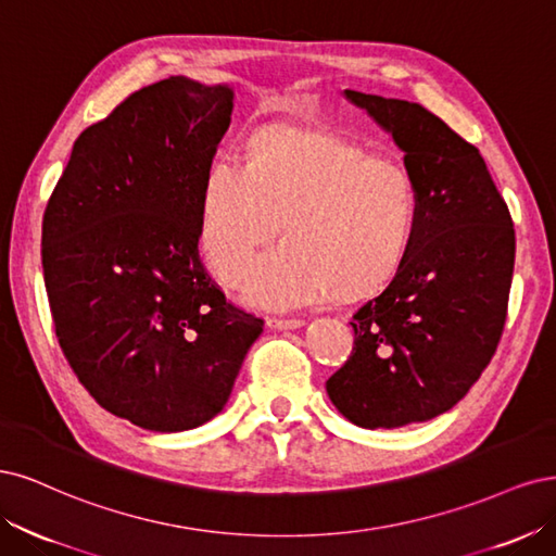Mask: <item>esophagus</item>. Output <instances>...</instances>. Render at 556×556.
Instances as JSON below:
<instances>
[{
	"instance_id": "34e87169",
	"label": "esophagus",
	"mask_w": 556,
	"mask_h": 556,
	"mask_svg": "<svg viewBox=\"0 0 556 556\" xmlns=\"http://www.w3.org/2000/svg\"><path fill=\"white\" fill-rule=\"evenodd\" d=\"M267 326L275 330H295L302 328L304 320L302 318H279V316H270L267 318Z\"/></svg>"
}]
</instances>
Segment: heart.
Wrapping results in <instances>:
<instances>
[{"label": "heart", "instance_id": "b5f03b06", "mask_svg": "<svg viewBox=\"0 0 556 556\" xmlns=\"http://www.w3.org/2000/svg\"><path fill=\"white\" fill-rule=\"evenodd\" d=\"M247 295L265 307H298L330 295L381 291L404 265L418 219L414 175L397 156L326 131L265 129L249 142L247 168L210 164L199 242L224 286L244 283L281 228Z\"/></svg>", "mask_w": 556, "mask_h": 556}]
</instances>
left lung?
Wrapping results in <instances>:
<instances>
[{
    "label": "left lung",
    "instance_id": "left-lung-1",
    "mask_svg": "<svg viewBox=\"0 0 556 556\" xmlns=\"http://www.w3.org/2000/svg\"><path fill=\"white\" fill-rule=\"evenodd\" d=\"M404 150L418 189L408 256L353 314V351L326 381L365 429L425 422L453 408L504 332L515 228L480 152L420 103L346 89Z\"/></svg>",
    "mask_w": 556,
    "mask_h": 556
}]
</instances>
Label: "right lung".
<instances>
[{"label":"right lung","instance_id":"1","mask_svg":"<svg viewBox=\"0 0 556 556\" xmlns=\"http://www.w3.org/2000/svg\"><path fill=\"white\" fill-rule=\"evenodd\" d=\"M230 111L226 85L138 89L78 136L43 214L62 353L97 404L150 432L217 416L263 332L199 256L203 180Z\"/></svg>","mask_w":556,"mask_h":556}]
</instances>
